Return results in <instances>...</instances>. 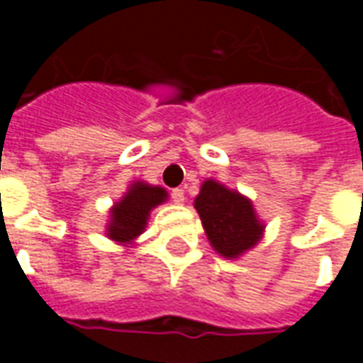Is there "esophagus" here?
Here are the masks:
<instances>
[{"instance_id": "1", "label": "esophagus", "mask_w": 363, "mask_h": 363, "mask_svg": "<svg viewBox=\"0 0 363 363\" xmlns=\"http://www.w3.org/2000/svg\"><path fill=\"white\" fill-rule=\"evenodd\" d=\"M171 198H173L174 204H182V202H184V190L174 189L173 192H171Z\"/></svg>"}]
</instances>
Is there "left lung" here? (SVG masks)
I'll return each mask as SVG.
<instances>
[{
  "label": "left lung",
  "instance_id": "8db88e82",
  "mask_svg": "<svg viewBox=\"0 0 363 363\" xmlns=\"http://www.w3.org/2000/svg\"><path fill=\"white\" fill-rule=\"evenodd\" d=\"M194 208L202 220L208 241L223 259H239L251 251L264 235V221L251 198L228 189L216 179H206L194 198Z\"/></svg>",
  "mask_w": 363,
  "mask_h": 363
}]
</instances>
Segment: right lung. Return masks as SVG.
<instances>
[{
    "instance_id": "1",
    "label": "right lung",
    "mask_w": 363,
    "mask_h": 363,
    "mask_svg": "<svg viewBox=\"0 0 363 363\" xmlns=\"http://www.w3.org/2000/svg\"><path fill=\"white\" fill-rule=\"evenodd\" d=\"M167 190L163 186H153L145 181H134L124 196L114 202L108 210L106 237L122 247H132L135 239L147 228V220L153 208L167 202Z\"/></svg>"
}]
</instances>
